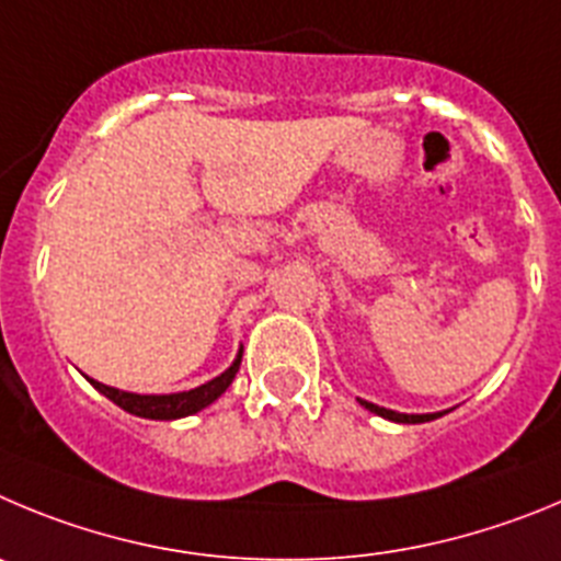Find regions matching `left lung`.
<instances>
[{
    "label": "left lung",
    "mask_w": 561,
    "mask_h": 561,
    "mask_svg": "<svg viewBox=\"0 0 561 561\" xmlns=\"http://www.w3.org/2000/svg\"><path fill=\"white\" fill-rule=\"evenodd\" d=\"M360 405L366 408V411L377 413V416H382V419H391V422H402V425H419V422H431V419L442 416V413H397V411H388V408H380V405H375V402H366V400H360Z\"/></svg>",
    "instance_id": "8db88e82"
}]
</instances>
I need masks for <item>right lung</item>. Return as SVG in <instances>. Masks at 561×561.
I'll return each mask as SVG.
<instances>
[{
  "mask_svg": "<svg viewBox=\"0 0 561 561\" xmlns=\"http://www.w3.org/2000/svg\"><path fill=\"white\" fill-rule=\"evenodd\" d=\"M240 360H243V350L237 352L234 363L226 368L224 375L215 377V380L204 382L198 388H190V391H179V393H130V391H119V388L103 386L98 380H89L100 393H105L114 405H119L123 411L134 413V416L142 419H181V416H193V413L204 411L206 405L218 400L220 393L231 386L234 380L237 368H240Z\"/></svg>",
  "mask_w": 561,
  "mask_h": 561,
  "instance_id": "right-lung-1",
  "label": "right lung"
}]
</instances>
